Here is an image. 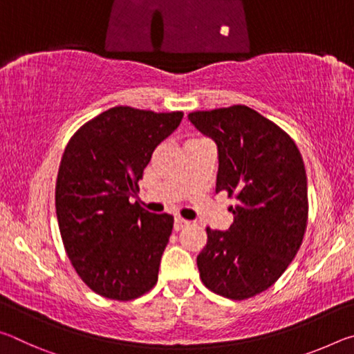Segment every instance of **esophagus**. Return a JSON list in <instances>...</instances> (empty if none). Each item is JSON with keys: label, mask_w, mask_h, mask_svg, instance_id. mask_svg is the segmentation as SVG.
I'll list each match as a JSON object with an SVG mask.
<instances>
[{"label": "esophagus", "mask_w": 354, "mask_h": 354, "mask_svg": "<svg viewBox=\"0 0 354 354\" xmlns=\"http://www.w3.org/2000/svg\"><path fill=\"white\" fill-rule=\"evenodd\" d=\"M189 223H190L189 220H184V218H181V217H176V218H175V231L184 230L185 226H189Z\"/></svg>", "instance_id": "34e87169"}]
</instances>
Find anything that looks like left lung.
<instances>
[{"label":"left lung","mask_w":354,"mask_h":354,"mask_svg":"<svg viewBox=\"0 0 354 354\" xmlns=\"http://www.w3.org/2000/svg\"><path fill=\"white\" fill-rule=\"evenodd\" d=\"M218 147L215 192L236 198L227 231L206 227L196 257L209 290L247 299L272 287L290 266L308 226V178L292 137L248 106L189 113Z\"/></svg>","instance_id":"1"}]
</instances>
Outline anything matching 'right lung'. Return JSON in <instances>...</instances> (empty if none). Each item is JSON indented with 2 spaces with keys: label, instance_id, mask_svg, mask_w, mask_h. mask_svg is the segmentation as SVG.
Here are the masks:
<instances>
[{
  "label": "right lung",
  "instance_id": "right-lung-1",
  "mask_svg": "<svg viewBox=\"0 0 354 354\" xmlns=\"http://www.w3.org/2000/svg\"><path fill=\"white\" fill-rule=\"evenodd\" d=\"M183 115L117 106L84 123L65 147L56 181L59 231L77 277L101 297L131 301L158 283L173 217L129 198Z\"/></svg>",
  "mask_w": 354,
  "mask_h": 354
}]
</instances>
